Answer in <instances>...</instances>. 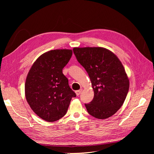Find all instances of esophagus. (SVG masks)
Wrapping results in <instances>:
<instances>
[{
	"label": "esophagus",
	"mask_w": 154,
	"mask_h": 154,
	"mask_svg": "<svg viewBox=\"0 0 154 154\" xmlns=\"http://www.w3.org/2000/svg\"><path fill=\"white\" fill-rule=\"evenodd\" d=\"M82 92V88H81V89H80V90H79V91H77L76 92H75V93H76V95L78 96V95H79L80 94H81V92Z\"/></svg>",
	"instance_id": "34e87169"
}]
</instances>
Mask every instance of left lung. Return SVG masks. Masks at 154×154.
Wrapping results in <instances>:
<instances>
[{"label": "left lung", "mask_w": 154, "mask_h": 154, "mask_svg": "<svg viewBox=\"0 0 154 154\" xmlns=\"http://www.w3.org/2000/svg\"><path fill=\"white\" fill-rule=\"evenodd\" d=\"M73 51L88 73L94 92L91 102L85 104L88 114L99 119L114 115L123 105L129 88L122 62L103 47H74Z\"/></svg>", "instance_id": "8db88e82"}]
</instances>
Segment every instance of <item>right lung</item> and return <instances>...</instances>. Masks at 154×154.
Segmentation results:
<instances>
[{"label":"right lung","mask_w":154,"mask_h":154,"mask_svg":"<svg viewBox=\"0 0 154 154\" xmlns=\"http://www.w3.org/2000/svg\"><path fill=\"white\" fill-rule=\"evenodd\" d=\"M72 55L70 49L45 52L34 62L27 74V102L35 114L47 122H54L66 115L72 98L76 96L62 73Z\"/></svg>","instance_id":"add662e5"}]
</instances>
